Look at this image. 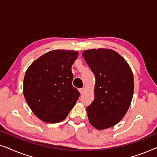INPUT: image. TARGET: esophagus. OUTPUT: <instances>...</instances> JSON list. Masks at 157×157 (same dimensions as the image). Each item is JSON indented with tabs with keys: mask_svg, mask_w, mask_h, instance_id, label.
Listing matches in <instances>:
<instances>
[{
	"mask_svg": "<svg viewBox=\"0 0 157 157\" xmlns=\"http://www.w3.org/2000/svg\"><path fill=\"white\" fill-rule=\"evenodd\" d=\"M84 91H85L84 88H82V89H79V91H80V94H83V93H84Z\"/></svg>",
	"mask_w": 157,
	"mask_h": 157,
	"instance_id": "esophagus-1",
	"label": "esophagus"
}]
</instances>
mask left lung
Returning a JSON list of instances; mask_svg holds the SVG:
<instances>
[{"label":"left lung","mask_w":157,"mask_h":157,"mask_svg":"<svg viewBox=\"0 0 157 157\" xmlns=\"http://www.w3.org/2000/svg\"><path fill=\"white\" fill-rule=\"evenodd\" d=\"M82 56L96 78L94 100L86 108L90 124L98 130L112 127L123 119L132 103V71L111 49L86 50Z\"/></svg>","instance_id":"obj_1"}]
</instances>
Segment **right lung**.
Returning <instances> with one entry per match:
<instances>
[{"mask_svg": "<svg viewBox=\"0 0 157 157\" xmlns=\"http://www.w3.org/2000/svg\"><path fill=\"white\" fill-rule=\"evenodd\" d=\"M76 51L53 50L34 61L23 80V95L33 113L46 123L67 117L80 93L72 86Z\"/></svg>", "mask_w": 157, "mask_h": 157, "instance_id": "right-lung-1", "label": "right lung"}]
</instances>
